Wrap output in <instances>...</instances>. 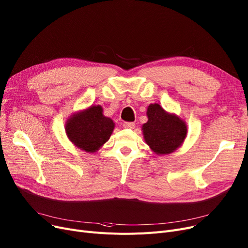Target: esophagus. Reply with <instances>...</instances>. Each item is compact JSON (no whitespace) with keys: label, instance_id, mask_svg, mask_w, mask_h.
<instances>
[{"label":"esophagus","instance_id":"34e87169","mask_svg":"<svg viewBox=\"0 0 248 248\" xmlns=\"http://www.w3.org/2000/svg\"><path fill=\"white\" fill-rule=\"evenodd\" d=\"M123 127L125 129H134L135 124L133 122H124L123 123Z\"/></svg>","mask_w":248,"mask_h":248}]
</instances>
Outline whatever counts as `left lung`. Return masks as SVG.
Returning a JSON list of instances; mask_svg holds the SVG:
<instances>
[{
	"label": "left lung",
	"mask_w": 248,
	"mask_h": 248,
	"mask_svg": "<svg viewBox=\"0 0 248 248\" xmlns=\"http://www.w3.org/2000/svg\"><path fill=\"white\" fill-rule=\"evenodd\" d=\"M148 121L142 125L146 144L156 155H170L179 148L186 136V125L179 116L168 113L158 104H150Z\"/></svg>",
	"instance_id": "1"
}]
</instances>
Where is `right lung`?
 Returning <instances> with one entry per match:
<instances>
[{
    "mask_svg": "<svg viewBox=\"0 0 248 248\" xmlns=\"http://www.w3.org/2000/svg\"><path fill=\"white\" fill-rule=\"evenodd\" d=\"M114 127L113 120L103 115L98 105L70 116L65 122V133L78 148L93 153L109 140Z\"/></svg>",
    "mask_w": 248,
    "mask_h": 248,
    "instance_id": "right-lung-1",
    "label": "right lung"
}]
</instances>
